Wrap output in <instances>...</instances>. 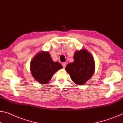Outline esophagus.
I'll list each match as a JSON object with an SVG mask.
<instances>
[{
    "label": "esophagus",
    "instance_id": "obj_1",
    "mask_svg": "<svg viewBox=\"0 0 123 123\" xmlns=\"http://www.w3.org/2000/svg\"><path fill=\"white\" fill-rule=\"evenodd\" d=\"M62 66H63V68H65L66 66L67 63H65V62H63V63H62Z\"/></svg>",
    "mask_w": 123,
    "mask_h": 123
}]
</instances>
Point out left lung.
Wrapping results in <instances>:
<instances>
[{
  "label": "left lung",
  "instance_id": "1",
  "mask_svg": "<svg viewBox=\"0 0 123 123\" xmlns=\"http://www.w3.org/2000/svg\"><path fill=\"white\" fill-rule=\"evenodd\" d=\"M74 61L68 64L66 71L72 81L78 85H84L92 77L95 70L94 60L88 51L82 49L74 52Z\"/></svg>",
  "mask_w": 123,
  "mask_h": 123
}]
</instances>
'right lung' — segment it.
<instances>
[{
  "mask_svg": "<svg viewBox=\"0 0 123 123\" xmlns=\"http://www.w3.org/2000/svg\"><path fill=\"white\" fill-rule=\"evenodd\" d=\"M58 62H54L49 52L40 51L30 63V71L35 80L41 84H47L55 73L62 68Z\"/></svg>",
  "mask_w": 123,
  "mask_h": 123,
  "instance_id": "add662e5",
  "label": "right lung"
}]
</instances>
